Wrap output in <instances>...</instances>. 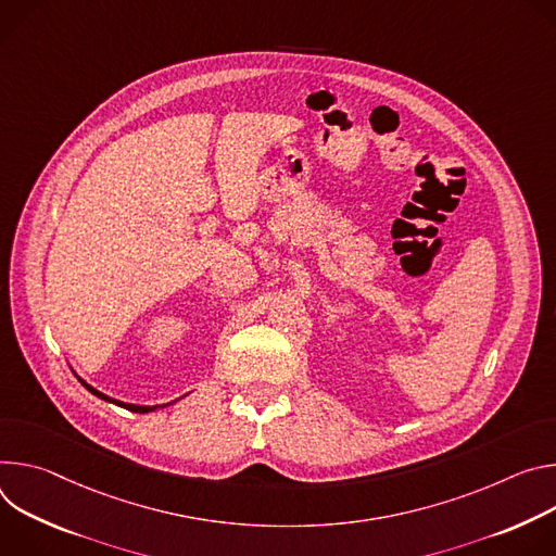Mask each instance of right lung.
<instances>
[{
  "mask_svg": "<svg viewBox=\"0 0 556 556\" xmlns=\"http://www.w3.org/2000/svg\"><path fill=\"white\" fill-rule=\"evenodd\" d=\"M79 382L92 393V395H97V397H101V400H105V402H112V404H116V406H121V408H128V410H132V413H150V410H154V408H159V406H137V404H126V402H118V400H112V397H108V395H103V393H99L97 389H92L90 384H86L81 378H79Z\"/></svg>",
  "mask_w": 556,
  "mask_h": 556,
  "instance_id": "right-lung-1",
  "label": "right lung"
}]
</instances>
